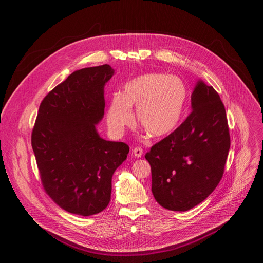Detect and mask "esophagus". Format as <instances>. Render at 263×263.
<instances>
[{"instance_id":"esophagus-1","label":"esophagus","mask_w":263,"mask_h":263,"mask_svg":"<svg viewBox=\"0 0 263 263\" xmlns=\"http://www.w3.org/2000/svg\"><path fill=\"white\" fill-rule=\"evenodd\" d=\"M132 152L136 157H141L142 154H143V148H142L141 146H136L132 148Z\"/></svg>"}]
</instances>
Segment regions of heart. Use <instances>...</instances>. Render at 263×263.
I'll use <instances>...</instances> for the list:
<instances>
[{"label":"heart","mask_w":263,"mask_h":263,"mask_svg":"<svg viewBox=\"0 0 263 263\" xmlns=\"http://www.w3.org/2000/svg\"><path fill=\"white\" fill-rule=\"evenodd\" d=\"M189 99L184 81L160 72L141 74L127 81L121 95H115L108 109V123L116 132L133 124L131 108H137L141 127L153 137H166L182 121Z\"/></svg>","instance_id":"heart-1"}]
</instances>
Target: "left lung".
Listing matches in <instances>:
<instances>
[{
    "instance_id": "8db88e82",
    "label": "left lung",
    "mask_w": 263,
    "mask_h": 263,
    "mask_svg": "<svg viewBox=\"0 0 263 263\" xmlns=\"http://www.w3.org/2000/svg\"><path fill=\"white\" fill-rule=\"evenodd\" d=\"M229 147V126L220 97L212 86L198 81L189 117L145 154L155 200L175 212L198 205L222 178Z\"/></svg>"
}]
</instances>
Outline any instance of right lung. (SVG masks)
I'll return each mask as SVG.
<instances>
[{"mask_svg":"<svg viewBox=\"0 0 263 263\" xmlns=\"http://www.w3.org/2000/svg\"><path fill=\"white\" fill-rule=\"evenodd\" d=\"M114 71L107 64L73 71L43 99L33 127L43 189L71 214L90 216L108 206L112 175L129 153V145L103 140L96 130Z\"/></svg>","mask_w":263,"mask_h":263,"instance_id":"right-lung-1","label":"right lung"}]
</instances>
